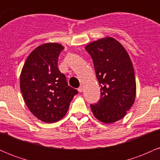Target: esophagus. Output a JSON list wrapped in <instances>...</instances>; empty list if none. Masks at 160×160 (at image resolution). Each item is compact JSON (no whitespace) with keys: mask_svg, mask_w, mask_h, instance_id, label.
Segmentation results:
<instances>
[{"mask_svg":"<svg viewBox=\"0 0 160 160\" xmlns=\"http://www.w3.org/2000/svg\"><path fill=\"white\" fill-rule=\"evenodd\" d=\"M82 89H82V86H80V87L78 88V92H82Z\"/></svg>","mask_w":160,"mask_h":160,"instance_id":"esophagus-1","label":"esophagus"}]
</instances>
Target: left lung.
<instances>
[{"label": "left lung", "mask_w": 160, "mask_h": 160, "mask_svg": "<svg viewBox=\"0 0 160 160\" xmlns=\"http://www.w3.org/2000/svg\"><path fill=\"white\" fill-rule=\"evenodd\" d=\"M90 55L101 86V97L90 104L93 114L104 123L120 120L134 104L136 83L128 52L117 40L106 38L85 47Z\"/></svg>", "instance_id": "8db88e82"}]
</instances>
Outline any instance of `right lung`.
Returning <instances> with one entry per match:
<instances>
[{"label":"right lung","instance_id":"right-lung-1","mask_svg":"<svg viewBox=\"0 0 160 160\" xmlns=\"http://www.w3.org/2000/svg\"><path fill=\"white\" fill-rule=\"evenodd\" d=\"M63 49L56 43L39 46L27 58L20 75V89L27 107L37 118L48 123L61 120L78 93L68 86L58 68Z\"/></svg>","mask_w":160,"mask_h":160}]
</instances>
